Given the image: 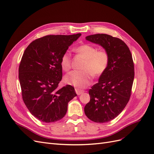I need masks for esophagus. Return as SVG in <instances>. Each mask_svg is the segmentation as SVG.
<instances>
[{"label":"esophagus","instance_id":"34e87169","mask_svg":"<svg viewBox=\"0 0 154 154\" xmlns=\"http://www.w3.org/2000/svg\"><path fill=\"white\" fill-rule=\"evenodd\" d=\"M75 91H76V94H77L78 95H80L81 94H82V93H83V92H85L83 90L79 89V88H76Z\"/></svg>","mask_w":154,"mask_h":154}]
</instances>
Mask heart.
Here are the masks:
<instances>
[{"mask_svg": "<svg viewBox=\"0 0 154 154\" xmlns=\"http://www.w3.org/2000/svg\"><path fill=\"white\" fill-rule=\"evenodd\" d=\"M76 51L80 54L85 62L82 66L83 71H72L67 74L64 78L65 82L78 88H83L89 85L93 75H102L108 68L110 57L106 50L97 51V48L91 44H83L76 48ZM60 65L65 71L71 67V54L65 52L60 58Z\"/></svg>", "mask_w": 154, "mask_h": 154, "instance_id": "1", "label": "heart"}]
</instances>
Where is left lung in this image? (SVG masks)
Segmentation results:
<instances>
[{"mask_svg":"<svg viewBox=\"0 0 154 154\" xmlns=\"http://www.w3.org/2000/svg\"><path fill=\"white\" fill-rule=\"evenodd\" d=\"M85 38L102 46L110 60L99 82L88 91L91 100L85 106V114L94 122H109L122 112L130 100L134 79L132 54L127 44L116 37L96 34Z\"/></svg>","mask_w":154,"mask_h":154,"instance_id":"1","label":"left lung"}]
</instances>
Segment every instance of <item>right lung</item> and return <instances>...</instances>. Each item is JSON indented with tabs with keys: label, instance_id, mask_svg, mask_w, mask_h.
I'll use <instances>...</instances> for the list:
<instances>
[{
	"label": "right lung",
	"instance_id": "add662e5",
	"mask_svg": "<svg viewBox=\"0 0 154 154\" xmlns=\"http://www.w3.org/2000/svg\"><path fill=\"white\" fill-rule=\"evenodd\" d=\"M80 36H45L32 41L23 54L18 69L22 99L31 114L42 122L62 119L68 103L77 96L71 85L58 87L62 78L60 58Z\"/></svg>",
	"mask_w": 154,
	"mask_h": 154
}]
</instances>
